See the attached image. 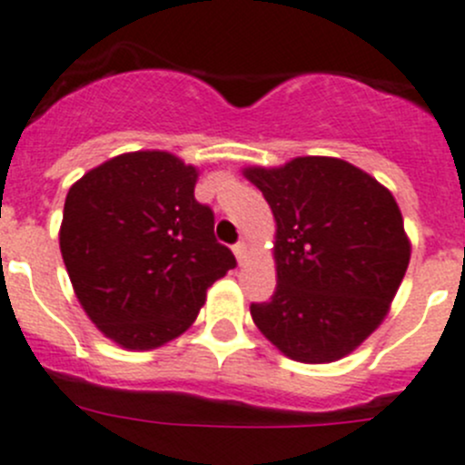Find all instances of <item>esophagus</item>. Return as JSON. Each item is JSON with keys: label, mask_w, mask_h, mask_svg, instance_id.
<instances>
[{"label": "esophagus", "mask_w": 465, "mask_h": 465, "mask_svg": "<svg viewBox=\"0 0 465 465\" xmlns=\"http://www.w3.org/2000/svg\"><path fill=\"white\" fill-rule=\"evenodd\" d=\"M232 251H234V257H237L239 264H243V262H246V257H248V243H246V242L234 243Z\"/></svg>", "instance_id": "1"}]
</instances>
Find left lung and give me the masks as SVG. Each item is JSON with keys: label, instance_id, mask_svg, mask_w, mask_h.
Wrapping results in <instances>:
<instances>
[{"label": "left lung", "instance_id": "left-lung-1", "mask_svg": "<svg viewBox=\"0 0 465 465\" xmlns=\"http://www.w3.org/2000/svg\"><path fill=\"white\" fill-rule=\"evenodd\" d=\"M275 219L278 284L252 302L262 334L289 360L330 364L387 319L411 257L402 213L371 173L328 155L246 167Z\"/></svg>", "mask_w": 465, "mask_h": 465}]
</instances>
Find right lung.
<instances>
[{
    "label": "right lung",
    "instance_id": "1",
    "mask_svg": "<svg viewBox=\"0 0 465 465\" xmlns=\"http://www.w3.org/2000/svg\"><path fill=\"white\" fill-rule=\"evenodd\" d=\"M199 169L169 151H131L70 187L58 239L92 323L126 351H153L196 321L234 269L214 214L194 199Z\"/></svg>",
    "mask_w": 465,
    "mask_h": 465
}]
</instances>
